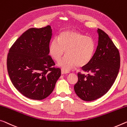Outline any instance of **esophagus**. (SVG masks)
<instances>
[{
	"label": "esophagus",
	"mask_w": 127,
	"mask_h": 127,
	"mask_svg": "<svg viewBox=\"0 0 127 127\" xmlns=\"http://www.w3.org/2000/svg\"><path fill=\"white\" fill-rule=\"evenodd\" d=\"M61 73H62V74H66V73H68V72H66V71H64V70L62 69V71H61Z\"/></svg>",
	"instance_id": "esophagus-1"
}]
</instances>
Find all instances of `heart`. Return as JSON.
<instances>
[{"label":"heart","mask_w":127,"mask_h":127,"mask_svg":"<svg viewBox=\"0 0 127 127\" xmlns=\"http://www.w3.org/2000/svg\"><path fill=\"white\" fill-rule=\"evenodd\" d=\"M95 50V41L91 37L74 31L60 32L58 40H52L49 47L50 55L56 62H59L66 53L67 56L58 64L66 72L76 65L77 67H82L89 64Z\"/></svg>","instance_id":"obj_1"}]
</instances>
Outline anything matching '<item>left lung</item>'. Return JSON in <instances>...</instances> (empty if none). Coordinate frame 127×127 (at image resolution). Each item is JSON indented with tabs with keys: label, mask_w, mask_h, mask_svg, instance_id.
Wrapping results in <instances>:
<instances>
[{
	"label": "left lung",
	"mask_w": 127,
	"mask_h": 127,
	"mask_svg": "<svg viewBox=\"0 0 127 127\" xmlns=\"http://www.w3.org/2000/svg\"><path fill=\"white\" fill-rule=\"evenodd\" d=\"M98 43L91 61L82 67L89 74L78 73V81L74 90L78 97L92 101L104 95L113 85L119 71V50L108 35L98 29Z\"/></svg>",
	"instance_id": "1"
}]
</instances>
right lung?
<instances>
[{
	"label": "right lung",
	"instance_id": "1",
	"mask_svg": "<svg viewBox=\"0 0 127 127\" xmlns=\"http://www.w3.org/2000/svg\"><path fill=\"white\" fill-rule=\"evenodd\" d=\"M50 25L31 28L15 41L7 56V70L14 86L26 97L42 100L47 97L61 75L49 54L52 36Z\"/></svg>",
	"mask_w": 127,
	"mask_h": 127
}]
</instances>
